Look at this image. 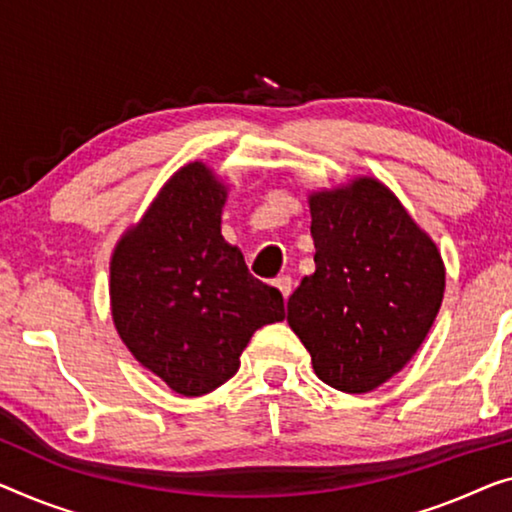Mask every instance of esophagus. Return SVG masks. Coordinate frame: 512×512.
<instances>
[{
  "mask_svg": "<svg viewBox=\"0 0 512 512\" xmlns=\"http://www.w3.org/2000/svg\"><path fill=\"white\" fill-rule=\"evenodd\" d=\"M273 285L280 289L282 299H289V294H292V287H294V280L289 276H280L276 282H273Z\"/></svg>",
  "mask_w": 512,
  "mask_h": 512,
  "instance_id": "1",
  "label": "esophagus"
}]
</instances>
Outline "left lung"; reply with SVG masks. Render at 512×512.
I'll list each match as a JSON object with an SVG mask.
<instances>
[{
  "mask_svg": "<svg viewBox=\"0 0 512 512\" xmlns=\"http://www.w3.org/2000/svg\"><path fill=\"white\" fill-rule=\"evenodd\" d=\"M315 264L287 322L317 377L368 393L418 352L441 308L446 269L434 241L372 177L310 195Z\"/></svg>",
  "mask_w": 512,
  "mask_h": 512,
  "instance_id": "1",
  "label": "left lung"
}]
</instances>
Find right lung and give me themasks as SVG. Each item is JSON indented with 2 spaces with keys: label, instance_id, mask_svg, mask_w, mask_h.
Instances as JSON below:
<instances>
[{
  "label": "right lung",
  "instance_id": "1",
  "mask_svg": "<svg viewBox=\"0 0 512 512\" xmlns=\"http://www.w3.org/2000/svg\"><path fill=\"white\" fill-rule=\"evenodd\" d=\"M227 188L195 160L160 188L110 262L119 338L174 393L197 398L239 370L257 329L285 319L276 287L248 273L220 234Z\"/></svg>",
  "mask_w": 512,
  "mask_h": 512
}]
</instances>
